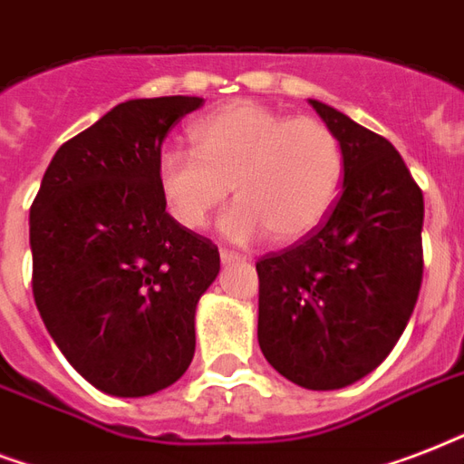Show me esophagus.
<instances>
[{
    "mask_svg": "<svg viewBox=\"0 0 464 464\" xmlns=\"http://www.w3.org/2000/svg\"><path fill=\"white\" fill-rule=\"evenodd\" d=\"M220 261H222V264H225V266L239 264V261H244V256H239V254H235V251L222 249V251H220Z\"/></svg>",
    "mask_w": 464,
    "mask_h": 464,
    "instance_id": "34e87169",
    "label": "esophagus"
}]
</instances>
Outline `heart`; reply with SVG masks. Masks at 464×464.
<instances>
[{"mask_svg": "<svg viewBox=\"0 0 464 464\" xmlns=\"http://www.w3.org/2000/svg\"><path fill=\"white\" fill-rule=\"evenodd\" d=\"M193 150L167 147L157 157V188L183 229H203L235 191L222 215L229 242H303L339 200L343 147L317 118H290L254 102H235L191 125Z\"/></svg>", "mask_w": 464, "mask_h": 464, "instance_id": "b5f03b06", "label": "heart"}]
</instances>
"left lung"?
Listing matches in <instances>:
<instances>
[{"mask_svg": "<svg viewBox=\"0 0 464 464\" xmlns=\"http://www.w3.org/2000/svg\"><path fill=\"white\" fill-rule=\"evenodd\" d=\"M343 147L322 227L258 271V346L304 390L353 385L400 341L421 288L423 193L392 142L310 99Z\"/></svg>", "mask_w": 464, "mask_h": 464, "instance_id": "left-lung-1", "label": "left lung"}]
</instances>
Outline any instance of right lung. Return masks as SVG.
<instances>
[{"label": "right lung", "instance_id": "1", "mask_svg": "<svg viewBox=\"0 0 464 464\" xmlns=\"http://www.w3.org/2000/svg\"><path fill=\"white\" fill-rule=\"evenodd\" d=\"M198 96L118 103L67 140L31 206L34 297L79 375L113 397L174 385L196 353V310L220 273L157 188L169 128Z\"/></svg>", "mask_w": 464, "mask_h": 464}]
</instances>
